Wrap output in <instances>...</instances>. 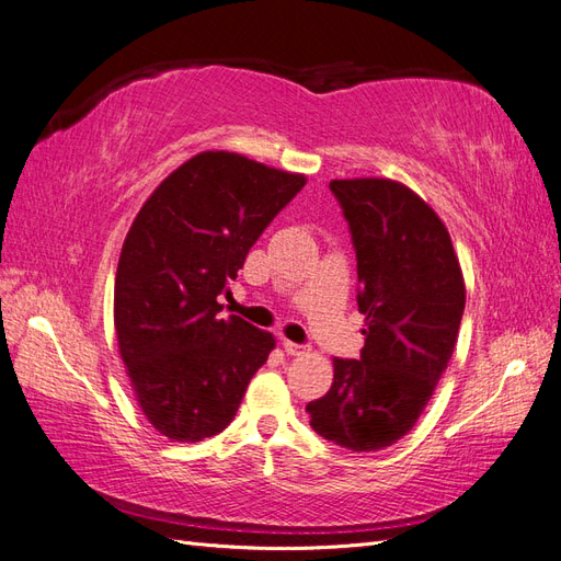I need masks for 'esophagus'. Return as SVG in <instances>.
<instances>
[{"label":"esophagus","instance_id":"34e87169","mask_svg":"<svg viewBox=\"0 0 561 561\" xmlns=\"http://www.w3.org/2000/svg\"><path fill=\"white\" fill-rule=\"evenodd\" d=\"M283 348H285V353H287V355H304V353L309 351L307 346H301V344L290 342V339H283Z\"/></svg>","mask_w":561,"mask_h":561}]
</instances>
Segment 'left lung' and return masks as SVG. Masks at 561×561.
Wrapping results in <instances>:
<instances>
[{
    "label": "left lung",
    "mask_w": 561,
    "mask_h": 561,
    "mask_svg": "<svg viewBox=\"0 0 561 561\" xmlns=\"http://www.w3.org/2000/svg\"><path fill=\"white\" fill-rule=\"evenodd\" d=\"M358 260L360 360L334 358V381L307 404L311 428L351 451L396 445L414 428L451 360L466 285L443 219L410 186L332 180Z\"/></svg>",
    "instance_id": "obj_1"
}]
</instances>
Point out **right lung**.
I'll return each mask as SVG.
<instances>
[{
    "label": "right lung",
    "mask_w": 561,
    "mask_h": 561,
    "mask_svg": "<svg viewBox=\"0 0 561 561\" xmlns=\"http://www.w3.org/2000/svg\"><path fill=\"white\" fill-rule=\"evenodd\" d=\"M307 178L233 151H201L168 175L126 236L114 280L118 353L147 421L173 443L222 433L276 339L219 295Z\"/></svg>",
    "instance_id": "obj_1"
}]
</instances>
